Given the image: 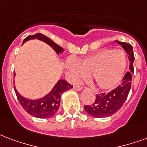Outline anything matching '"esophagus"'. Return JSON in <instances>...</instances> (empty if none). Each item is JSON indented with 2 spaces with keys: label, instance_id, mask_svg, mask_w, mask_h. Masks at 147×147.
<instances>
[{
  "label": "esophagus",
  "instance_id": "1",
  "mask_svg": "<svg viewBox=\"0 0 147 147\" xmlns=\"http://www.w3.org/2000/svg\"><path fill=\"white\" fill-rule=\"evenodd\" d=\"M82 86H74V88L76 89V90H77V91H80V90H82Z\"/></svg>",
  "mask_w": 147,
  "mask_h": 147
}]
</instances>
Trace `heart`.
I'll return each mask as SVG.
<instances>
[{"instance_id":"b5f03b06","label":"heart","mask_w":147,"mask_h":147,"mask_svg":"<svg viewBox=\"0 0 147 147\" xmlns=\"http://www.w3.org/2000/svg\"><path fill=\"white\" fill-rule=\"evenodd\" d=\"M126 58L119 49H102L77 62L72 59L67 68L74 80L89 76L102 90H111L118 86L126 69Z\"/></svg>"}]
</instances>
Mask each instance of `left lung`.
<instances>
[{"label":"left lung","mask_w":147,"mask_h":147,"mask_svg":"<svg viewBox=\"0 0 147 147\" xmlns=\"http://www.w3.org/2000/svg\"><path fill=\"white\" fill-rule=\"evenodd\" d=\"M121 45L123 49L126 51L129 55V69L124 76L122 83L116 87L115 89L106 93H100L96 95L95 102L92 105L84 106L85 110L90 116L96 118H104L108 117L114 113L123 106V105L128 97L129 92L130 91L131 83H132V75L133 72V61H134V54L133 47L131 45L126 42L117 41Z\"/></svg>","instance_id":"1"}]
</instances>
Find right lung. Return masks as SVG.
I'll list each match as a JSON object with an SVG mask.
<instances>
[{
	"mask_svg": "<svg viewBox=\"0 0 147 147\" xmlns=\"http://www.w3.org/2000/svg\"><path fill=\"white\" fill-rule=\"evenodd\" d=\"M35 38L43 41L44 42L49 45L57 54L61 53L64 51V49L61 46H59V45L55 43L51 39L41 33H37L34 35H29L26 38H24L23 43L31 39ZM14 74L15 75V73ZM14 88L19 102L28 113L37 118L46 119L53 116L58 112L60 106V98L61 94L66 90L73 88V86L69 82H67L65 80L61 79L57 82L50 93L48 94L44 98H39L37 100H29L22 97L18 93V92L17 91L14 86Z\"/></svg>",
	"mask_w": 147,
	"mask_h": 147,
	"instance_id": "add662e5",
	"label": "right lung"
}]
</instances>
